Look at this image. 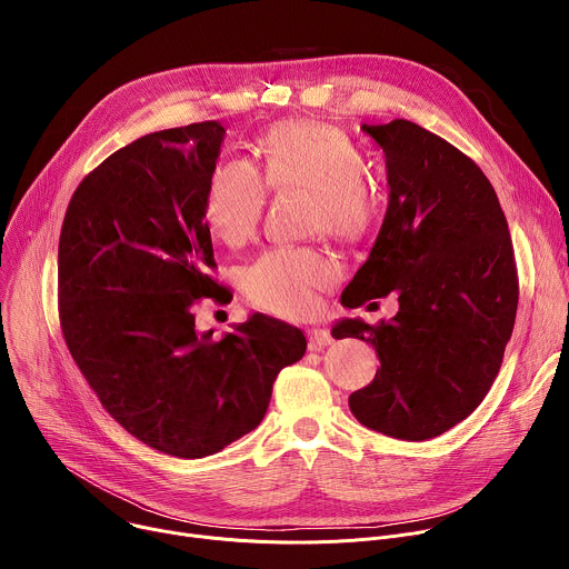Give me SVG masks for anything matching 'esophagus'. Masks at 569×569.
Masks as SVG:
<instances>
[{
    "instance_id": "34e87169",
    "label": "esophagus",
    "mask_w": 569,
    "mask_h": 569,
    "mask_svg": "<svg viewBox=\"0 0 569 569\" xmlns=\"http://www.w3.org/2000/svg\"><path fill=\"white\" fill-rule=\"evenodd\" d=\"M331 342H333V338H331L329 331H323V329H308V347H310V349H321V347H327V345H331Z\"/></svg>"
}]
</instances>
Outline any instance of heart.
Segmentation results:
<instances>
[{
    "label": "heart",
    "mask_w": 569,
    "mask_h": 569,
    "mask_svg": "<svg viewBox=\"0 0 569 569\" xmlns=\"http://www.w3.org/2000/svg\"><path fill=\"white\" fill-rule=\"evenodd\" d=\"M254 150L259 171L240 159L220 161L204 182L202 218L227 246H246L254 236L266 187L308 191L310 229L342 240H360L373 229L380 198L367 178V157L347 130L319 121H281L259 137ZM333 281V261L312 248H272L242 272L248 299L279 317L310 312L317 292Z\"/></svg>",
    "instance_id": "obj_1"
}]
</instances>
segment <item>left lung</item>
<instances>
[{
    "label": "left lung",
    "mask_w": 569,
    "mask_h": 569,
    "mask_svg": "<svg viewBox=\"0 0 569 569\" xmlns=\"http://www.w3.org/2000/svg\"><path fill=\"white\" fill-rule=\"evenodd\" d=\"M362 130L385 152L389 204L340 301L358 308L396 290L398 312L378 327L342 319L333 338H360L380 358L376 378L349 396L353 417L426 441L472 415L500 371L518 310L513 246L470 157L405 119Z\"/></svg>",
    "instance_id": "8db88e82"
}]
</instances>
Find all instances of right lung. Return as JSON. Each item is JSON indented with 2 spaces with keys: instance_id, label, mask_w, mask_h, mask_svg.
Returning <instances> with one entry per match:
<instances>
[{
  "instance_id": "obj_1",
  "label": "right lung",
  "mask_w": 569,
  "mask_h": 569,
  "mask_svg": "<svg viewBox=\"0 0 569 569\" xmlns=\"http://www.w3.org/2000/svg\"><path fill=\"white\" fill-rule=\"evenodd\" d=\"M218 121L150 132L73 191L58 242V312L71 358L108 415L182 459L220 452L266 417L279 371L306 353L299 329L263 312L213 340L202 297L227 299L202 193Z\"/></svg>"
}]
</instances>
